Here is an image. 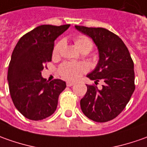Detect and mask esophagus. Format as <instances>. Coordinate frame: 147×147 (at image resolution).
Here are the masks:
<instances>
[{"label": "esophagus", "mask_w": 147, "mask_h": 147, "mask_svg": "<svg viewBox=\"0 0 147 147\" xmlns=\"http://www.w3.org/2000/svg\"><path fill=\"white\" fill-rule=\"evenodd\" d=\"M74 84H75V83L74 82H67V87H71V86H73Z\"/></svg>", "instance_id": "1"}]
</instances>
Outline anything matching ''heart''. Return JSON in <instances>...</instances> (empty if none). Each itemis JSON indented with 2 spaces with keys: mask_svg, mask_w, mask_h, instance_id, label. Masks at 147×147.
I'll list each match as a JSON object with an SVG mask.
<instances>
[{
  "mask_svg": "<svg viewBox=\"0 0 147 147\" xmlns=\"http://www.w3.org/2000/svg\"><path fill=\"white\" fill-rule=\"evenodd\" d=\"M75 45L76 48L80 51H84V50H89L91 51L92 48V40L86 36H79L76 37L75 40ZM62 42H59L55 48H54V54H58L62 47ZM88 70V67L84 63H69L66 62L61 64L59 71V73L63 77L66 78L70 80H76L81 76L82 74L84 73Z\"/></svg>",
  "mask_w": 147,
  "mask_h": 147,
  "instance_id": "obj_1",
  "label": "heart"
}]
</instances>
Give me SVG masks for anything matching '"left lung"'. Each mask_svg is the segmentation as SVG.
Here are the masks:
<instances>
[{
	"instance_id": "left-lung-1",
	"label": "left lung",
	"mask_w": 147,
	"mask_h": 147,
	"mask_svg": "<svg viewBox=\"0 0 147 147\" xmlns=\"http://www.w3.org/2000/svg\"><path fill=\"white\" fill-rule=\"evenodd\" d=\"M75 27L90 37L98 49V63L87 77L105 82L100 90L87 84V92L80 100L81 110L96 122L111 121L122 112L135 89L134 62L123 41L113 32L105 28Z\"/></svg>"
}]
</instances>
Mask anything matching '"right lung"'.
<instances>
[{
  "instance_id": "add662e5",
  "label": "right lung",
  "mask_w": 147,
  "mask_h": 147,
  "mask_svg": "<svg viewBox=\"0 0 147 147\" xmlns=\"http://www.w3.org/2000/svg\"><path fill=\"white\" fill-rule=\"evenodd\" d=\"M69 26H39L22 36L12 53L7 76L9 93L16 109L28 119H45L56 110L66 83L59 79L47 81L42 71L51 61L55 40Z\"/></svg>"
}]
</instances>
